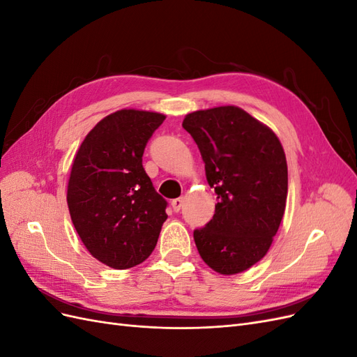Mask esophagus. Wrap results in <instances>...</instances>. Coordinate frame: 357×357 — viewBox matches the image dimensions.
Masks as SVG:
<instances>
[{"label":"esophagus","mask_w":357,"mask_h":357,"mask_svg":"<svg viewBox=\"0 0 357 357\" xmlns=\"http://www.w3.org/2000/svg\"><path fill=\"white\" fill-rule=\"evenodd\" d=\"M171 207H172V210H174L176 213H177V211H180V208L183 207V198H176V199H172V201H171Z\"/></svg>","instance_id":"obj_1"}]
</instances>
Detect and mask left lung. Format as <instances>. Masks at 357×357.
<instances>
[{"instance_id":"obj_1","label":"left lung","mask_w":357,"mask_h":357,"mask_svg":"<svg viewBox=\"0 0 357 357\" xmlns=\"http://www.w3.org/2000/svg\"><path fill=\"white\" fill-rule=\"evenodd\" d=\"M205 176L218 195L213 219L193 231L202 261L225 275L245 271L266 255L287 198L282 143L268 126L234 105L188 114Z\"/></svg>"}]
</instances>
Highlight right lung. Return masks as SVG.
<instances>
[{"mask_svg":"<svg viewBox=\"0 0 357 357\" xmlns=\"http://www.w3.org/2000/svg\"><path fill=\"white\" fill-rule=\"evenodd\" d=\"M164 114L119 110L86 135L74 158L67 202L89 253L114 269L132 268L152 255L168 202L143 168L150 137Z\"/></svg>","mask_w":357,"mask_h":357,"instance_id":"add662e5","label":"right lung"}]
</instances>
